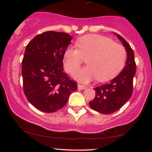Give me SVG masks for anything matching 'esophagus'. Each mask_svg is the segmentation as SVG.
Instances as JSON below:
<instances>
[{"label":"esophagus","instance_id":"obj_1","mask_svg":"<svg viewBox=\"0 0 152 152\" xmlns=\"http://www.w3.org/2000/svg\"><path fill=\"white\" fill-rule=\"evenodd\" d=\"M87 87L84 85H82V84H78V90H84L86 89Z\"/></svg>","mask_w":152,"mask_h":152}]
</instances>
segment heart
Listing matches in <instances>:
<instances>
[{"instance_id":"heart-1","label":"heart","mask_w":152,"mask_h":152,"mask_svg":"<svg viewBox=\"0 0 152 152\" xmlns=\"http://www.w3.org/2000/svg\"><path fill=\"white\" fill-rule=\"evenodd\" d=\"M78 48L69 47L64 53V68L73 74L77 71L84 58L87 66L74 74L82 82L96 78L104 82L114 78L123 69L126 60V50L122 45L111 38L99 35H86L78 40Z\"/></svg>"}]
</instances>
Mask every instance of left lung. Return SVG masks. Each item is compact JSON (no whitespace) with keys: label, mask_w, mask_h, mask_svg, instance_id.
<instances>
[{"label":"left lung","mask_w":152,"mask_h":152,"mask_svg":"<svg viewBox=\"0 0 152 152\" xmlns=\"http://www.w3.org/2000/svg\"><path fill=\"white\" fill-rule=\"evenodd\" d=\"M116 36L126 48V64L116 78L105 84L94 88L95 98L89 102L91 109L104 114H112L121 109L133 93V79L137 69L134 50L124 38L118 34Z\"/></svg>","instance_id":"left-lung-1"}]
</instances>
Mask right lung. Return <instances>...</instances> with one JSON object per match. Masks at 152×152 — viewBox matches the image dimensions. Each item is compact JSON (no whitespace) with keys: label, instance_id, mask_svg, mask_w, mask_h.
Segmentation results:
<instances>
[{"label":"right lung","instance_id":"1","mask_svg":"<svg viewBox=\"0 0 152 152\" xmlns=\"http://www.w3.org/2000/svg\"><path fill=\"white\" fill-rule=\"evenodd\" d=\"M72 37L64 32L46 31L26 46L22 61L23 91L34 107L53 113L64 107L77 83L64 71V53Z\"/></svg>","mask_w":152,"mask_h":152}]
</instances>
